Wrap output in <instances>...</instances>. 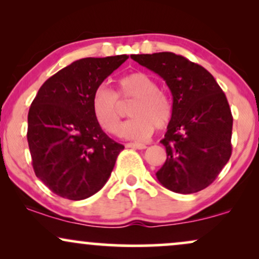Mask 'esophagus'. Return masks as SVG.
<instances>
[{
    "mask_svg": "<svg viewBox=\"0 0 259 259\" xmlns=\"http://www.w3.org/2000/svg\"><path fill=\"white\" fill-rule=\"evenodd\" d=\"M125 146L129 148H136V150H144V148H146L144 144H139V142H129Z\"/></svg>",
    "mask_w": 259,
    "mask_h": 259,
    "instance_id": "34e87169",
    "label": "esophagus"
}]
</instances>
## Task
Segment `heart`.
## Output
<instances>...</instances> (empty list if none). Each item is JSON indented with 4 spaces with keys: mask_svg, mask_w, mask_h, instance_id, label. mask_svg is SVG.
Wrapping results in <instances>:
<instances>
[{
    "mask_svg": "<svg viewBox=\"0 0 259 259\" xmlns=\"http://www.w3.org/2000/svg\"><path fill=\"white\" fill-rule=\"evenodd\" d=\"M134 100L127 120L120 129V136L142 141L152 135L156 126L164 129L173 117V103L165 92L160 91L152 76L134 72L118 81V90L113 92L99 86L92 95V113L99 125L108 134H117L120 127V102Z\"/></svg>",
    "mask_w": 259,
    "mask_h": 259,
    "instance_id": "obj_1",
    "label": "heart"
}]
</instances>
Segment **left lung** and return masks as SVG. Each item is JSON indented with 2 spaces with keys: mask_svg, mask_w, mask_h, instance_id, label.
I'll return each mask as SVG.
<instances>
[{
  "mask_svg": "<svg viewBox=\"0 0 259 259\" xmlns=\"http://www.w3.org/2000/svg\"><path fill=\"white\" fill-rule=\"evenodd\" d=\"M167 82L173 117L160 140L167 160L156 173L177 194H195L209 186L231 156L233 115L225 94L201 65L171 52L132 55Z\"/></svg>",
  "mask_w": 259,
  "mask_h": 259,
  "instance_id": "1",
  "label": "left lung"
}]
</instances>
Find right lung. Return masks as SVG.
<instances>
[{"label": "right lung", "mask_w": 259, "mask_h": 259, "mask_svg": "<svg viewBox=\"0 0 259 259\" xmlns=\"http://www.w3.org/2000/svg\"><path fill=\"white\" fill-rule=\"evenodd\" d=\"M126 55L82 58L47 79L28 114V144L35 174L53 194L73 201L100 191L123 145L103 133L92 95Z\"/></svg>", "instance_id": "1"}]
</instances>
